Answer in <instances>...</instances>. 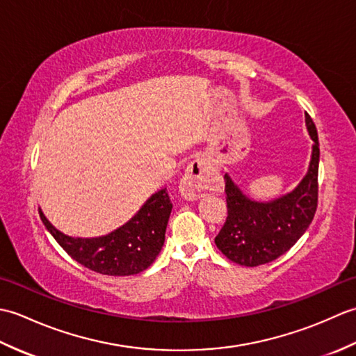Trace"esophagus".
I'll list each match as a JSON object with an SVG mask.
<instances>
[{
  "label": "esophagus",
  "mask_w": 356,
  "mask_h": 356,
  "mask_svg": "<svg viewBox=\"0 0 356 356\" xmlns=\"http://www.w3.org/2000/svg\"><path fill=\"white\" fill-rule=\"evenodd\" d=\"M216 182V172L211 163L203 157H197L186 166L182 180H180V193L186 199H195L205 190H211Z\"/></svg>",
  "instance_id": "34e87169"
}]
</instances>
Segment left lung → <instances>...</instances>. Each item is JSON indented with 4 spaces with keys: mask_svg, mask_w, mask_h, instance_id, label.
I'll list each match as a JSON object with an SVG mask.
<instances>
[{
    "mask_svg": "<svg viewBox=\"0 0 356 356\" xmlns=\"http://www.w3.org/2000/svg\"><path fill=\"white\" fill-rule=\"evenodd\" d=\"M309 134L315 142L306 177L295 190L274 202L249 200L232 180L225 176L228 217L216 237L222 254L241 266H260L274 261L297 243L314 220L318 205V133L306 113Z\"/></svg>",
    "mask_w": 356,
    "mask_h": 356,
    "instance_id": "obj_1",
    "label": "left lung"
}]
</instances>
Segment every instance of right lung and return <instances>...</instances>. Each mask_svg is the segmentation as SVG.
I'll use <instances>...</instances> for the list:
<instances>
[{"label":"right lung","instance_id":"1","mask_svg":"<svg viewBox=\"0 0 356 356\" xmlns=\"http://www.w3.org/2000/svg\"><path fill=\"white\" fill-rule=\"evenodd\" d=\"M172 203L166 188L145 202L130 222L108 236L73 238L53 228L40 211L45 228L73 260L102 275L125 277L145 270L153 264L165 241Z\"/></svg>","mask_w":356,"mask_h":356}]
</instances>
